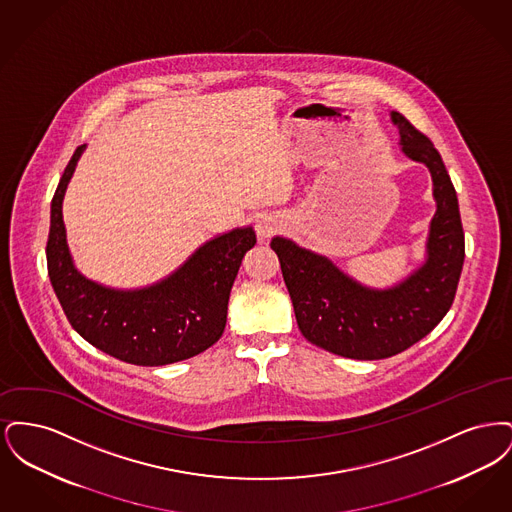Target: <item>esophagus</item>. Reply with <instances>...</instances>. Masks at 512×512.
<instances>
[{"instance_id":"1","label":"esophagus","mask_w":512,"mask_h":512,"mask_svg":"<svg viewBox=\"0 0 512 512\" xmlns=\"http://www.w3.org/2000/svg\"><path fill=\"white\" fill-rule=\"evenodd\" d=\"M276 232H278V222H276V220L270 219V217L259 220V224H257V234H259L261 238H272Z\"/></svg>"}]
</instances>
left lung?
Listing matches in <instances>:
<instances>
[{
    "label": "left lung",
    "mask_w": 512,
    "mask_h": 512,
    "mask_svg": "<svg viewBox=\"0 0 512 512\" xmlns=\"http://www.w3.org/2000/svg\"><path fill=\"white\" fill-rule=\"evenodd\" d=\"M401 151L428 167L436 215L430 222L426 261L399 284L376 290L359 284L328 257L272 238L301 334L347 359H388L428 336L453 305L464 263V232L457 192L428 136L391 111Z\"/></svg>",
    "instance_id": "8db88e82"
}]
</instances>
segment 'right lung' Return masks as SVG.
Returning <instances> with one entry per match:
<instances>
[{"instance_id":"add662e5","label":"right lung","mask_w":512,"mask_h":512,"mask_svg":"<svg viewBox=\"0 0 512 512\" xmlns=\"http://www.w3.org/2000/svg\"><path fill=\"white\" fill-rule=\"evenodd\" d=\"M84 147H76L51 199L46 247L49 280L71 326L99 351L130 365H171L203 353L224 332L232 284L257 242L253 228L205 242L171 276L142 290L92 282L74 267L61 211Z\"/></svg>"}]
</instances>
